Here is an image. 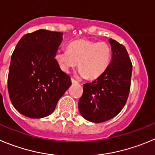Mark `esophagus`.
<instances>
[{
	"instance_id": "obj_1",
	"label": "esophagus",
	"mask_w": 155,
	"mask_h": 155,
	"mask_svg": "<svg viewBox=\"0 0 155 155\" xmlns=\"http://www.w3.org/2000/svg\"><path fill=\"white\" fill-rule=\"evenodd\" d=\"M71 82H72V83H73V84H75V83H78L77 81H76V79H73V78H72V79H71Z\"/></svg>"
}]
</instances>
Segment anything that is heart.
Segmentation results:
<instances>
[{
	"instance_id": "heart-1",
	"label": "heart",
	"mask_w": 155,
	"mask_h": 155,
	"mask_svg": "<svg viewBox=\"0 0 155 155\" xmlns=\"http://www.w3.org/2000/svg\"><path fill=\"white\" fill-rule=\"evenodd\" d=\"M112 57L108 43L79 39L69 43L66 50H57L54 60L62 71L68 73L78 65V73L87 79H94L105 73Z\"/></svg>"
}]
</instances>
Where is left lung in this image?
<instances>
[{
	"mask_svg": "<svg viewBox=\"0 0 155 155\" xmlns=\"http://www.w3.org/2000/svg\"><path fill=\"white\" fill-rule=\"evenodd\" d=\"M112 60L103 74L83 85L79 111L85 119L95 123L116 116L125 106L131 86L132 64L126 49L109 39Z\"/></svg>",
	"mask_w": 155,
	"mask_h": 155,
	"instance_id": "1",
	"label": "left lung"
}]
</instances>
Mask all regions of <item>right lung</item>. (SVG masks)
<instances>
[{
  "mask_svg": "<svg viewBox=\"0 0 155 155\" xmlns=\"http://www.w3.org/2000/svg\"><path fill=\"white\" fill-rule=\"evenodd\" d=\"M63 33L38 30L23 36L9 67L8 87L14 108L31 118L48 116L71 86V79L54 60Z\"/></svg>",
  "mask_w": 155,
  "mask_h": 155,
  "instance_id": "add662e5",
  "label": "right lung"
}]
</instances>
